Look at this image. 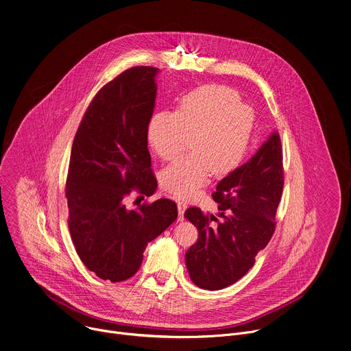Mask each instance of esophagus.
Wrapping results in <instances>:
<instances>
[{"label": "esophagus", "mask_w": 351, "mask_h": 351, "mask_svg": "<svg viewBox=\"0 0 351 351\" xmlns=\"http://www.w3.org/2000/svg\"><path fill=\"white\" fill-rule=\"evenodd\" d=\"M187 208V204L183 202V199H178V210H179V221L184 219V211Z\"/></svg>", "instance_id": "obj_1"}]
</instances>
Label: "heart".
I'll return each mask as SVG.
<instances>
[{
	"instance_id": "b5f03b06",
	"label": "heart",
	"mask_w": 351,
	"mask_h": 351,
	"mask_svg": "<svg viewBox=\"0 0 351 351\" xmlns=\"http://www.w3.org/2000/svg\"><path fill=\"white\" fill-rule=\"evenodd\" d=\"M253 122L252 108L240 103L234 90L219 84L191 91L176 112L154 114L147 125V140L161 160L176 158L190 138L194 148L162 171V187L189 197L208 183L213 172L229 173L245 152Z\"/></svg>"
}]
</instances>
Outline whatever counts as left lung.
Segmentation results:
<instances>
[{
    "label": "left lung",
    "instance_id": "left-lung-1",
    "mask_svg": "<svg viewBox=\"0 0 351 351\" xmlns=\"http://www.w3.org/2000/svg\"><path fill=\"white\" fill-rule=\"evenodd\" d=\"M282 190V145L278 132H272L252 158L218 183L213 198L219 219L197 207L184 213L198 229L184 257L194 285L219 290L247 274L274 234ZM210 217L215 227L209 225Z\"/></svg>",
    "mask_w": 351,
    "mask_h": 351
}]
</instances>
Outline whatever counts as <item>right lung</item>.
Here are the masks:
<instances>
[{
  "mask_svg": "<svg viewBox=\"0 0 351 351\" xmlns=\"http://www.w3.org/2000/svg\"><path fill=\"white\" fill-rule=\"evenodd\" d=\"M160 69L134 66L97 93L76 132L66 179L69 232L76 253L98 278L122 282L143 263L147 244L178 218L168 198L129 210L136 189L153 195L157 179L147 148Z\"/></svg>",
  "mask_w": 351,
  "mask_h": 351,
  "instance_id": "obj_1",
  "label": "right lung"
}]
</instances>
